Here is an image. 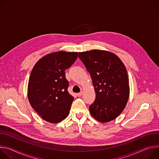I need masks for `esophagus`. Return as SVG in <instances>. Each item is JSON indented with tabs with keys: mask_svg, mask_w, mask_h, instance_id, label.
I'll return each instance as SVG.
<instances>
[{
	"mask_svg": "<svg viewBox=\"0 0 159 159\" xmlns=\"http://www.w3.org/2000/svg\"><path fill=\"white\" fill-rule=\"evenodd\" d=\"M82 94H83V93H82V92H80V93H77V95L79 97H80V96H81L82 95Z\"/></svg>",
	"mask_w": 159,
	"mask_h": 159,
	"instance_id": "34e87169",
	"label": "esophagus"
}]
</instances>
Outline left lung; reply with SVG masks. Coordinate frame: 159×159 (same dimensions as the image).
Listing matches in <instances>:
<instances>
[{
    "instance_id": "left-lung-1",
    "label": "left lung",
    "mask_w": 159,
    "mask_h": 159,
    "mask_svg": "<svg viewBox=\"0 0 159 159\" xmlns=\"http://www.w3.org/2000/svg\"><path fill=\"white\" fill-rule=\"evenodd\" d=\"M79 57L91 76L96 99L89 111L96 120L106 123L117 118L129 95L126 67L115 54L93 50L79 52Z\"/></svg>"
}]
</instances>
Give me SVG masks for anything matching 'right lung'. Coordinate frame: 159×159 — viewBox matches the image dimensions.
<instances>
[{
	"instance_id": "obj_1",
	"label": "right lung",
	"mask_w": 159,
	"mask_h": 159,
	"mask_svg": "<svg viewBox=\"0 0 159 159\" xmlns=\"http://www.w3.org/2000/svg\"><path fill=\"white\" fill-rule=\"evenodd\" d=\"M77 52H58L43 57L34 66L28 87L32 107L49 123H57L70 112L74 98L68 92L65 70L72 66Z\"/></svg>"
}]
</instances>
